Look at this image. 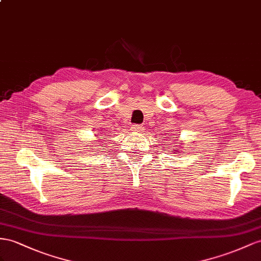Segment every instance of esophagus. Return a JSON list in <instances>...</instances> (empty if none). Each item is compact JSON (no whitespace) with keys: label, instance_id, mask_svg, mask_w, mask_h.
Instances as JSON below:
<instances>
[{"label":"esophagus","instance_id":"obj_1","mask_svg":"<svg viewBox=\"0 0 261 261\" xmlns=\"http://www.w3.org/2000/svg\"><path fill=\"white\" fill-rule=\"evenodd\" d=\"M131 130H132L133 132H142V131H143V128H142L141 125L136 124V125H132V126H131Z\"/></svg>","mask_w":261,"mask_h":261}]
</instances>
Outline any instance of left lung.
<instances>
[{
  "instance_id": "8db88e82",
  "label": "left lung",
  "mask_w": 261,
  "mask_h": 261,
  "mask_svg": "<svg viewBox=\"0 0 261 261\" xmlns=\"http://www.w3.org/2000/svg\"><path fill=\"white\" fill-rule=\"evenodd\" d=\"M176 149H177V148H176ZM172 152H173V153H174V151H172ZM176 152H178V153H179V152H181V151H179V149H177V151H176Z\"/></svg>"
}]
</instances>
